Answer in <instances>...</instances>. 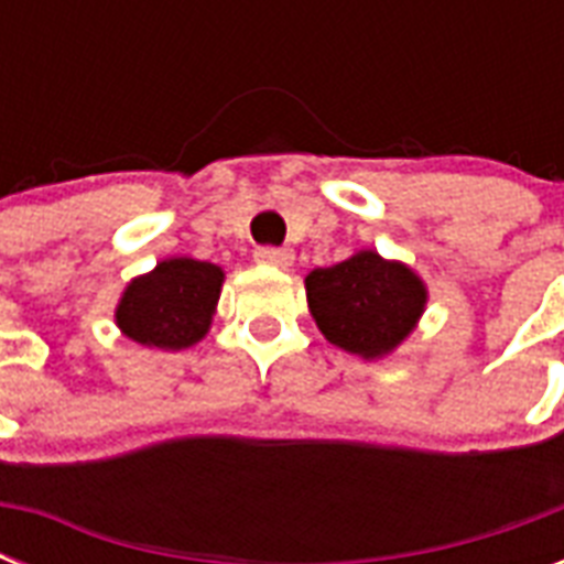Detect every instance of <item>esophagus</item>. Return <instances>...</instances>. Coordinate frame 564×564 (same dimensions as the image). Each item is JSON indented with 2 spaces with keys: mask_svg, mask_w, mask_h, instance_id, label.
Listing matches in <instances>:
<instances>
[{
  "mask_svg": "<svg viewBox=\"0 0 564 564\" xmlns=\"http://www.w3.org/2000/svg\"><path fill=\"white\" fill-rule=\"evenodd\" d=\"M292 251L290 248H274V246H260L254 251V260L260 265H278V269H286L292 263Z\"/></svg>",
  "mask_w": 564,
  "mask_h": 564,
  "instance_id": "34e87169",
  "label": "esophagus"
}]
</instances>
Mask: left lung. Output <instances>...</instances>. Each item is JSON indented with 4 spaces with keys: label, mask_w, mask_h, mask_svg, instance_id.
Instances as JSON below:
<instances>
[{
    "label": "left lung",
    "mask_w": 564,
    "mask_h": 564,
    "mask_svg": "<svg viewBox=\"0 0 564 564\" xmlns=\"http://www.w3.org/2000/svg\"><path fill=\"white\" fill-rule=\"evenodd\" d=\"M310 313L318 330L366 360L383 357L419 322L427 292L401 263L360 251L330 269L307 274Z\"/></svg>",
    "instance_id": "left-lung-1"
}]
</instances>
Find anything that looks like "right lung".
Segmentation results:
<instances>
[{"label":"right lung","instance_id":"right-lung-1","mask_svg":"<svg viewBox=\"0 0 564 564\" xmlns=\"http://www.w3.org/2000/svg\"><path fill=\"white\" fill-rule=\"evenodd\" d=\"M221 278V269L213 263L189 257L163 260L154 272L128 283L117 307V325L149 348H189L210 327Z\"/></svg>","mask_w":564,"mask_h":564}]
</instances>
